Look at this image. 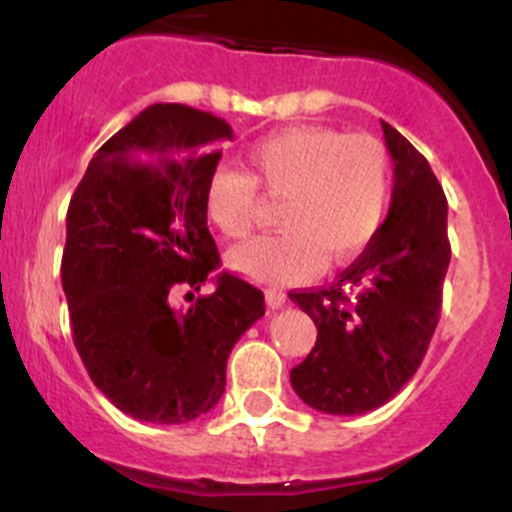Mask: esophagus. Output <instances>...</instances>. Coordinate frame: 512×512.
I'll list each match as a JSON object with an SVG mask.
<instances>
[{
  "instance_id": "1",
  "label": "esophagus",
  "mask_w": 512,
  "mask_h": 512,
  "mask_svg": "<svg viewBox=\"0 0 512 512\" xmlns=\"http://www.w3.org/2000/svg\"><path fill=\"white\" fill-rule=\"evenodd\" d=\"M265 297H267V304H270L272 309H280L282 304L287 302V294L282 292V289H267Z\"/></svg>"
}]
</instances>
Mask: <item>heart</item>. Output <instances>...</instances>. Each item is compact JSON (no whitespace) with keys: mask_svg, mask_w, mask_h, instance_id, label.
<instances>
[{"mask_svg":"<svg viewBox=\"0 0 512 512\" xmlns=\"http://www.w3.org/2000/svg\"><path fill=\"white\" fill-rule=\"evenodd\" d=\"M252 173L220 165L205 180V213L227 240L255 225L257 188L282 200L280 235L232 252V270L257 285H294L354 260L379 232L391 198V156L379 138L322 126L270 133L247 148Z\"/></svg>","mask_w":512,"mask_h":512,"instance_id":"1","label":"heart"}]
</instances>
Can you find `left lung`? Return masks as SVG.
Masks as SVG:
<instances>
[{
    "label": "left lung",
    "mask_w": 512,
    "mask_h": 512,
    "mask_svg": "<svg viewBox=\"0 0 512 512\" xmlns=\"http://www.w3.org/2000/svg\"><path fill=\"white\" fill-rule=\"evenodd\" d=\"M381 128L394 160L389 215L337 282L289 294L317 327V344L289 381L324 414H366L394 399L441 314L451 262L446 195L428 160L389 123Z\"/></svg>",
    "instance_id": "8db88e82"
}]
</instances>
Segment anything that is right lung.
Listing matches in <instances>:
<instances>
[{
	"label": "right lung",
	"mask_w": 512,
	"mask_h": 512,
	"mask_svg": "<svg viewBox=\"0 0 512 512\" xmlns=\"http://www.w3.org/2000/svg\"><path fill=\"white\" fill-rule=\"evenodd\" d=\"M225 141L223 118L153 103L98 148L71 195L61 285L76 352L138 421L208 414L232 347L265 314V294L230 272L188 312L168 304L170 289L198 292L220 265L203 195Z\"/></svg>",
	"instance_id": "1"
}]
</instances>
